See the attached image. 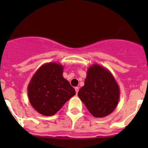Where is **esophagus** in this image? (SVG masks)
<instances>
[{"label":"esophagus","mask_w":148,"mask_h":148,"mask_svg":"<svg viewBox=\"0 0 148 148\" xmlns=\"http://www.w3.org/2000/svg\"><path fill=\"white\" fill-rule=\"evenodd\" d=\"M75 92H76V94H78V90H79V87H75Z\"/></svg>","instance_id":"1"}]
</instances>
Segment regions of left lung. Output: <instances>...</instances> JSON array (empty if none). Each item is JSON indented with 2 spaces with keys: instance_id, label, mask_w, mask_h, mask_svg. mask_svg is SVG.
Returning <instances> with one entry per match:
<instances>
[{
  "instance_id": "obj_1",
  "label": "left lung",
  "mask_w": 148,
  "mask_h": 148,
  "mask_svg": "<svg viewBox=\"0 0 148 148\" xmlns=\"http://www.w3.org/2000/svg\"><path fill=\"white\" fill-rule=\"evenodd\" d=\"M78 97L95 117L101 118L111 113L119 99V89L113 76L105 68L94 64L88 69L84 86Z\"/></svg>"
}]
</instances>
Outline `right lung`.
Here are the masks:
<instances>
[{
    "label": "right lung",
    "instance_id": "1",
    "mask_svg": "<svg viewBox=\"0 0 148 148\" xmlns=\"http://www.w3.org/2000/svg\"><path fill=\"white\" fill-rule=\"evenodd\" d=\"M75 94V89L63 77V66L56 63L40 66L28 86L30 104L44 116L54 115Z\"/></svg>",
    "mask_w": 148,
    "mask_h": 148
}]
</instances>
